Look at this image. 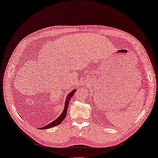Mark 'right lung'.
<instances>
[{"label": "right lung", "mask_w": 158, "mask_h": 158, "mask_svg": "<svg viewBox=\"0 0 158 158\" xmlns=\"http://www.w3.org/2000/svg\"><path fill=\"white\" fill-rule=\"evenodd\" d=\"M75 92H76V89H73V91H72L70 94H68V96L66 97V102H65V106H64V109L63 110V112H62L61 114L60 115V116L58 118H56L55 120H54L51 123L48 124L46 126L44 127H42L41 129H43V130H45V129H49V128H51L52 127H55L59 125V124H61L62 121L64 120V119L65 118L66 115V113H67V110H68V106H69V103L70 102V100H71V97L73 96Z\"/></svg>", "instance_id": "right-lung-1"}]
</instances>
